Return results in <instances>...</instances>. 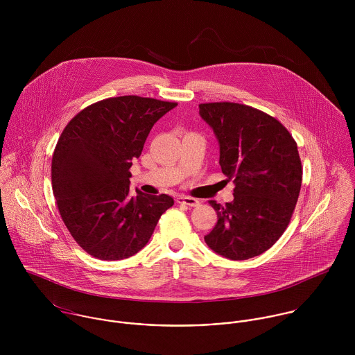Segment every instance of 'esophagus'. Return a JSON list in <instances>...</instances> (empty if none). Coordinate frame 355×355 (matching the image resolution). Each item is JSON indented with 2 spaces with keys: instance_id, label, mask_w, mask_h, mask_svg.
<instances>
[{
  "instance_id": "esophagus-1",
  "label": "esophagus",
  "mask_w": 355,
  "mask_h": 355,
  "mask_svg": "<svg viewBox=\"0 0 355 355\" xmlns=\"http://www.w3.org/2000/svg\"><path fill=\"white\" fill-rule=\"evenodd\" d=\"M176 202L182 203V205H187V206H198V200L193 198V197H186V196H180L176 198Z\"/></svg>"
}]
</instances>
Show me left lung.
<instances>
[{"instance_id": "1", "label": "left lung", "mask_w": 355, "mask_h": 355, "mask_svg": "<svg viewBox=\"0 0 355 355\" xmlns=\"http://www.w3.org/2000/svg\"><path fill=\"white\" fill-rule=\"evenodd\" d=\"M200 114L218 141L223 173L235 183L232 202H209L218 220L205 242L234 261L253 258L290 224L302 184L297 144L280 121L248 105L201 103Z\"/></svg>"}]
</instances>
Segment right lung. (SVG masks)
<instances>
[{
    "instance_id": "right-lung-1",
    "label": "right lung",
    "mask_w": 355,
    "mask_h": 355,
    "mask_svg": "<svg viewBox=\"0 0 355 355\" xmlns=\"http://www.w3.org/2000/svg\"><path fill=\"white\" fill-rule=\"evenodd\" d=\"M176 102L123 96L96 102L64 128L51 159V187L61 218L86 253L124 259L149 242L173 198L137 189L130 168L154 125Z\"/></svg>"
}]
</instances>
